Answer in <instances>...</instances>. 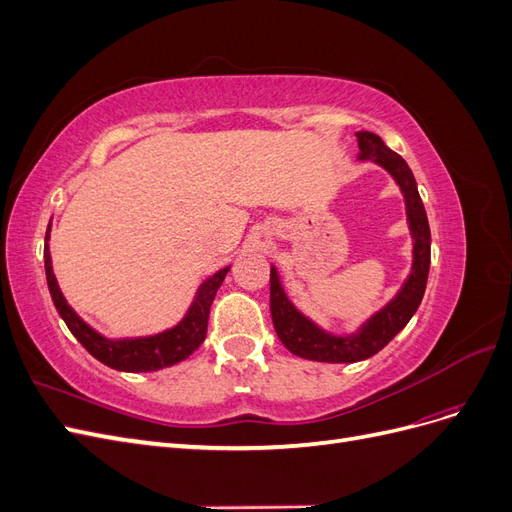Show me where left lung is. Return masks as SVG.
Returning a JSON list of instances; mask_svg holds the SVG:
<instances>
[{
    "label": "left lung",
    "instance_id": "left-lung-1",
    "mask_svg": "<svg viewBox=\"0 0 512 512\" xmlns=\"http://www.w3.org/2000/svg\"><path fill=\"white\" fill-rule=\"evenodd\" d=\"M359 160H371L389 173L404 194L406 218L412 235V269L404 286L374 316H369L350 335H333L320 329L314 320L303 316L282 286L280 273L271 265V318L282 344L301 359L320 363H356L380 352L391 339L406 327L423 301L429 262H431V232L423 200L418 196L416 179L406 160L384 145L374 132H356Z\"/></svg>",
    "mask_w": 512,
    "mask_h": 512
}]
</instances>
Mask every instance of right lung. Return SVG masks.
<instances>
[{
  "mask_svg": "<svg viewBox=\"0 0 512 512\" xmlns=\"http://www.w3.org/2000/svg\"><path fill=\"white\" fill-rule=\"evenodd\" d=\"M49 235H51V224L46 228V245H44V271H46V284H49L51 299L55 303L57 314L64 318L70 333L79 339L83 348L94 356V359H98L106 367L117 369V371H130V374H138V371H158V369L185 361L200 344L205 342L209 309L215 299V292H218V288L222 286L230 267H224L218 273H213L198 286L192 305L188 307V312H185V316L175 324V327H170L156 335L111 339L98 333L94 327H89V324L68 305L64 292H61L57 284V277L53 273Z\"/></svg>",
  "mask_w": 512,
  "mask_h": 512,
  "instance_id": "obj_1",
  "label": "right lung"
}]
</instances>
